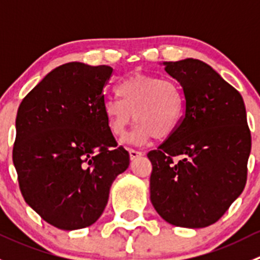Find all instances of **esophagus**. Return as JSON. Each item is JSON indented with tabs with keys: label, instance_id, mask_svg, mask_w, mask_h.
<instances>
[{
	"label": "esophagus",
	"instance_id": "1",
	"mask_svg": "<svg viewBox=\"0 0 260 260\" xmlns=\"http://www.w3.org/2000/svg\"><path fill=\"white\" fill-rule=\"evenodd\" d=\"M141 156H143V152L136 151V149L129 148V157H131V159H136V158H138V157H141Z\"/></svg>",
	"mask_w": 260,
	"mask_h": 260
}]
</instances>
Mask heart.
<instances>
[{"label":"heart","instance_id":"b5f03b06","mask_svg":"<svg viewBox=\"0 0 260 260\" xmlns=\"http://www.w3.org/2000/svg\"><path fill=\"white\" fill-rule=\"evenodd\" d=\"M120 99L108 98L103 112L115 138L127 133L133 119L138 122L129 141L145 145L152 138L167 140L179 128L185 112V95L177 81L145 73H135L117 86Z\"/></svg>","mask_w":260,"mask_h":260}]
</instances>
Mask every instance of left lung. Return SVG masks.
I'll list each match as a JSON object with an SVG mask.
<instances>
[{"label":"left lung","mask_w":260,"mask_h":260,"mask_svg":"<svg viewBox=\"0 0 260 260\" xmlns=\"http://www.w3.org/2000/svg\"><path fill=\"white\" fill-rule=\"evenodd\" d=\"M182 86L185 112L172 137L149 151L151 203L181 228L216 222L246 183L251 137L239 91L198 59L164 62Z\"/></svg>","instance_id":"left-lung-1"}]
</instances>
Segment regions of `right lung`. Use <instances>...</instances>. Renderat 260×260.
I'll return each mask as SVG.
<instances>
[{"label":"right lung","mask_w":260,"mask_h":260,"mask_svg":"<svg viewBox=\"0 0 260 260\" xmlns=\"http://www.w3.org/2000/svg\"><path fill=\"white\" fill-rule=\"evenodd\" d=\"M108 65L68 62L21 102L12 159L28 206L61 230L94 224L112 182L129 166L103 112Z\"/></svg>","instance_id":"obj_1"}]
</instances>
